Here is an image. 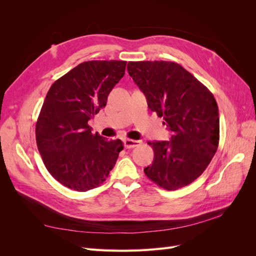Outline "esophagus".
I'll list each match as a JSON object with an SVG mask.
<instances>
[{"mask_svg": "<svg viewBox=\"0 0 256 256\" xmlns=\"http://www.w3.org/2000/svg\"><path fill=\"white\" fill-rule=\"evenodd\" d=\"M141 143H142V141L130 140V138H126V140H124V146H125V148H127V150L134 148V147L141 145Z\"/></svg>", "mask_w": 256, "mask_h": 256, "instance_id": "34e87169", "label": "esophagus"}]
</instances>
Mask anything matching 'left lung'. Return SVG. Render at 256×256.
<instances>
[{"label":"left lung","instance_id":"8db88e82","mask_svg":"<svg viewBox=\"0 0 256 256\" xmlns=\"http://www.w3.org/2000/svg\"><path fill=\"white\" fill-rule=\"evenodd\" d=\"M127 69L147 106L164 118L172 132L170 141L148 142L154 161L144 173L166 190L182 188L203 174L218 148L216 99L204 84L174 62H129Z\"/></svg>","mask_w":256,"mask_h":256}]
</instances>
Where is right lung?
Instances as JSON below:
<instances>
[{"instance_id": "add662e5", "label": "right lung", "mask_w": 256, "mask_h": 256, "mask_svg": "<svg viewBox=\"0 0 256 256\" xmlns=\"http://www.w3.org/2000/svg\"><path fill=\"white\" fill-rule=\"evenodd\" d=\"M125 60H88L54 82L36 122L44 166L65 187L85 192L102 184L124 146L92 134L88 120L106 104L125 74Z\"/></svg>"}]
</instances>
